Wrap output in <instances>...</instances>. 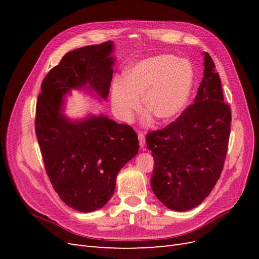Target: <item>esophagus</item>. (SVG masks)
Here are the masks:
<instances>
[{
    "label": "esophagus",
    "mask_w": 259,
    "mask_h": 259,
    "mask_svg": "<svg viewBox=\"0 0 259 259\" xmlns=\"http://www.w3.org/2000/svg\"><path fill=\"white\" fill-rule=\"evenodd\" d=\"M138 139H139V146L140 148L143 149V150H145V134L142 132H138Z\"/></svg>",
    "instance_id": "1"
}]
</instances>
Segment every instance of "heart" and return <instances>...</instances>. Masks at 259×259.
Returning <instances> with one entry per match:
<instances>
[{
	"mask_svg": "<svg viewBox=\"0 0 259 259\" xmlns=\"http://www.w3.org/2000/svg\"><path fill=\"white\" fill-rule=\"evenodd\" d=\"M193 88V68L186 59L162 54L139 60L124 72L111 88L114 112L125 122H131L140 108V97L151 114L163 122L176 119L189 101Z\"/></svg>",
	"mask_w": 259,
	"mask_h": 259,
	"instance_id": "obj_1",
	"label": "heart"
}]
</instances>
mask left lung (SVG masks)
Here are the masks:
<instances>
[{"label":"left lung","instance_id":"obj_1","mask_svg":"<svg viewBox=\"0 0 259 259\" xmlns=\"http://www.w3.org/2000/svg\"><path fill=\"white\" fill-rule=\"evenodd\" d=\"M203 79L193 105L163 130L147 134L154 168L151 188L171 210L203 202L222 174L230 136L231 111L224 103L215 64L203 53Z\"/></svg>","mask_w":259,"mask_h":259}]
</instances>
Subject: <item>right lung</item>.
I'll return each mask as SVG.
<instances>
[{
	"mask_svg": "<svg viewBox=\"0 0 259 259\" xmlns=\"http://www.w3.org/2000/svg\"><path fill=\"white\" fill-rule=\"evenodd\" d=\"M108 41L66 54L42 83L35 134L46 173L66 204L82 213L97 210L111 199L121 168L138 153L137 134L106 114L71 119L66 112L72 91L106 100L115 57Z\"/></svg>",
	"mask_w": 259,
	"mask_h": 259,
	"instance_id": "right-lung-1",
	"label": "right lung"
}]
</instances>
